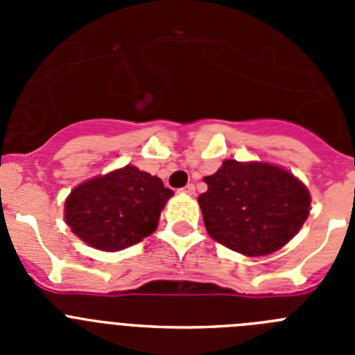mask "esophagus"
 <instances>
[{
    "label": "esophagus",
    "instance_id": "obj_1",
    "mask_svg": "<svg viewBox=\"0 0 355 355\" xmlns=\"http://www.w3.org/2000/svg\"><path fill=\"white\" fill-rule=\"evenodd\" d=\"M180 192L184 193V196H193V193H196V187H193V184L190 183V184H187V187H184V188H181Z\"/></svg>",
    "mask_w": 355,
    "mask_h": 355
}]
</instances>
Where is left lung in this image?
<instances>
[{"instance_id":"left-lung-1","label":"left lung","mask_w":355,"mask_h":355,"mask_svg":"<svg viewBox=\"0 0 355 355\" xmlns=\"http://www.w3.org/2000/svg\"><path fill=\"white\" fill-rule=\"evenodd\" d=\"M205 183L208 190L197 200L206 231L215 241L249 258L286 245L309 216L307 187L274 163L224 159Z\"/></svg>"}]
</instances>
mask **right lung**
I'll use <instances>...</instances> for the list:
<instances>
[{"label": "right lung", "instance_id": "obj_1", "mask_svg": "<svg viewBox=\"0 0 355 355\" xmlns=\"http://www.w3.org/2000/svg\"><path fill=\"white\" fill-rule=\"evenodd\" d=\"M172 196L159 178L126 165L72 188L64 218L87 245L117 252L155 233Z\"/></svg>", "mask_w": 355, "mask_h": 355}]
</instances>
